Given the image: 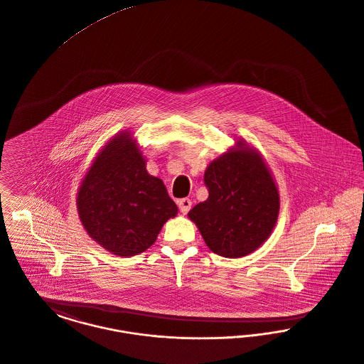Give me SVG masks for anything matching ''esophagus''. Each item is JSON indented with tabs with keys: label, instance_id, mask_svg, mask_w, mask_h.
<instances>
[{
	"label": "esophagus",
	"instance_id": "1",
	"mask_svg": "<svg viewBox=\"0 0 364 364\" xmlns=\"http://www.w3.org/2000/svg\"><path fill=\"white\" fill-rule=\"evenodd\" d=\"M191 206H193V202H191L190 199H187V198L178 200V208H180V212L183 214L188 213L190 209H191Z\"/></svg>",
	"mask_w": 364,
	"mask_h": 364
}]
</instances>
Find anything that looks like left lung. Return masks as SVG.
I'll return each instance as SVG.
<instances>
[{
  "mask_svg": "<svg viewBox=\"0 0 364 364\" xmlns=\"http://www.w3.org/2000/svg\"><path fill=\"white\" fill-rule=\"evenodd\" d=\"M209 198L188 217L208 247L218 256L239 258L256 252L272 234L280 198L265 159L245 140L209 164Z\"/></svg>",
  "mask_w": 364,
  "mask_h": 364,
  "instance_id": "obj_1",
  "label": "left lung"
}]
</instances>
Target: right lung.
<instances>
[{
  "instance_id": "add662e5",
  "label": "right lung",
  "mask_w": 364,
  "mask_h": 364,
  "mask_svg": "<svg viewBox=\"0 0 364 364\" xmlns=\"http://www.w3.org/2000/svg\"><path fill=\"white\" fill-rule=\"evenodd\" d=\"M129 130L115 134L92 161L77 193V210L87 235L115 256L146 252L177 205Z\"/></svg>"
}]
</instances>
